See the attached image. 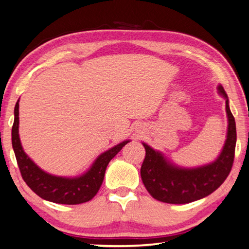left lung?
Returning <instances> with one entry per match:
<instances>
[{"mask_svg": "<svg viewBox=\"0 0 249 249\" xmlns=\"http://www.w3.org/2000/svg\"><path fill=\"white\" fill-rule=\"evenodd\" d=\"M218 90L226 99L228 130L223 151L214 163L197 169H180L169 164L162 154L143 143L145 158L140 170L141 178L146 191L158 201L170 204L197 201L217 190L231 173L235 158L236 124L225 91L222 86Z\"/></svg>", "mask_w": 249, "mask_h": 249, "instance_id": "left-lung-1", "label": "left lung"}]
</instances>
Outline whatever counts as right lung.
Here are the masks:
<instances>
[{
  "mask_svg": "<svg viewBox=\"0 0 249 249\" xmlns=\"http://www.w3.org/2000/svg\"><path fill=\"white\" fill-rule=\"evenodd\" d=\"M128 142H122L101 154L93 163L91 169L83 177L76 178L54 177L40 170L23 151L18 137V101L15 105L14 124L12 127V145L19 172L24 182L33 192L46 201L69 205L90 201L103 184L108 163Z\"/></svg>",
  "mask_w": 249,
  "mask_h": 249,
  "instance_id": "obj_1",
  "label": "right lung"
}]
</instances>
